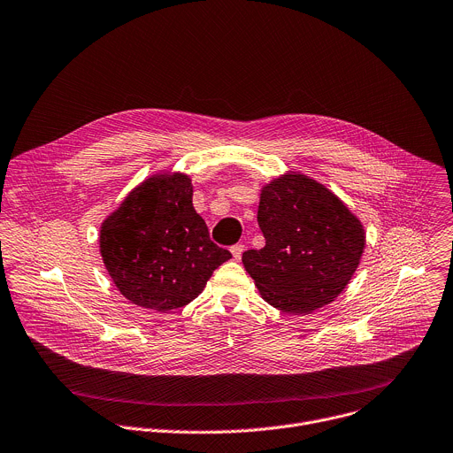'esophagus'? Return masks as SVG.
<instances>
[{"label":"esophagus","mask_w":453,"mask_h":453,"mask_svg":"<svg viewBox=\"0 0 453 453\" xmlns=\"http://www.w3.org/2000/svg\"><path fill=\"white\" fill-rule=\"evenodd\" d=\"M242 253H243V245H242V243L233 245V248H231V255H233L234 260H240V258H242Z\"/></svg>","instance_id":"obj_1"}]
</instances>
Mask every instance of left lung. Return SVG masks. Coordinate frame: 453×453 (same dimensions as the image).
<instances>
[{
	"instance_id": "left-lung-1",
	"label": "left lung",
	"mask_w": 453,
	"mask_h": 453,
	"mask_svg": "<svg viewBox=\"0 0 453 453\" xmlns=\"http://www.w3.org/2000/svg\"><path fill=\"white\" fill-rule=\"evenodd\" d=\"M262 250L242 264L262 298L291 314L334 302L354 276L366 243L361 220L321 182L287 172L260 189Z\"/></svg>"
}]
</instances>
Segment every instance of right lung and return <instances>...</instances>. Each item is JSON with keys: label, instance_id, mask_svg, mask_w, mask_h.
Returning a JSON list of instances; mask_svg holds the SVG:
<instances>
[{"label": "right lung", "instance_id": "add662e5", "mask_svg": "<svg viewBox=\"0 0 453 453\" xmlns=\"http://www.w3.org/2000/svg\"><path fill=\"white\" fill-rule=\"evenodd\" d=\"M99 251L117 291L157 312L193 302L231 258L193 208L191 177L172 170L144 179L103 220Z\"/></svg>", "mask_w": 453, "mask_h": 453}]
</instances>
